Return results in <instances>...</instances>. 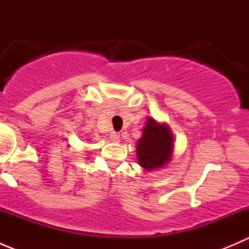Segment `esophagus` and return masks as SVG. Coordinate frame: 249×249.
<instances>
[{
    "instance_id": "obj_1",
    "label": "esophagus",
    "mask_w": 249,
    "mask_h": 249,
    "mask_svg": "<svg viewBox=\"0 0 249 249\" xmlns=\"http://www.w3.org/2000/svg\"><path fill=\"white\" fill-rule=\"evenodd\" d=\"M109 139H110V141H113V142H119V141H120V135L118 134V132H110Z\"/></svg>"
}]
</instances>
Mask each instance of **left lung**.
Wrapping results in <instances>:
<instances>
[{"label":"left lung","instance_id":"obj_1","mask_svg":"<svg viewBox=\"0 0 249 249\" xmlns=\"http://www.w3.org/2000/svg\"><path fill=\"white\" fill-rule=\"evenodd\" d=\"M136 152L140 166L145 171H154L165 166L173 152V136L169 126L148 118L142 137L137 142Z\"/></svg>","mask_w":249,"mask_h":249}]
</instances>
